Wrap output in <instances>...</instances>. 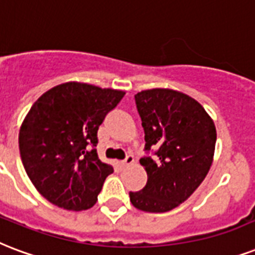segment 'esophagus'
Masks as SVG:
<instances>
[{"instance_id": "34e87169", "label": "esophagus", "mask_w": 255, "mask_h": 255, "mask_svg": "<svg viewBox=\"0 0 255 255\" xmlns=\"http://www.w3.org/2000/svg\"><path fill=\"white\" fill-rule=\"evenodd\" d=\"M133 163V156H132L131 153H128L127 156H126V159H123L122 162H120V164H122V167H127L129 166V164H132Z\"/></svg>"}]
</instances>
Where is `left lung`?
Here are the masks:
<instances>
[{
	"instance_id": "left-lung-1",
	"label": "left lung",
	"mask_w": 255,
	"mask_h": 255,
	"mask_svg": "<svg viewBox=\"0 0 255 255\" xmlns=\"http://www.w3.org/2000/svg\"><path fill=\"white\" fill-rule=\"evenodd\" d=\"M145 156L147 184L129 192L136 209L166 213L195 191L209 172L217 141L215 126L192 97L172 89L155 88L135 95Z\"/></svg>"
}]
</instances>
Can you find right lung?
I'll return each instance as SVG.
<instances>
[{"instance_id":"obj_1","label":"right lung","mask_w":255,"mask_h":255,"mask_svg":"<svg viewBox=\"0 0 255 255\" xmlns=\"http://www.w3.org/2000/svg\"><path fill=\"white\" fill-rule=\"evenodd\" d=\"M123 91L65 83L37 99L19 128L21 160L37 191L73 211L91 209L114 167L97 156V129Z\"/></svg>"}]
</instances>
